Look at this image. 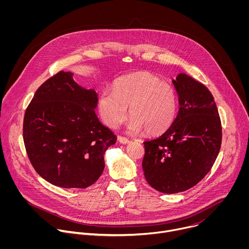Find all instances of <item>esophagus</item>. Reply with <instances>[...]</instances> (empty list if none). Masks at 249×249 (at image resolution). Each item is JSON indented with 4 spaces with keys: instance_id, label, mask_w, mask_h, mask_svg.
<instances>
[{
    "instance_id": "34e87169",
    "label": "esophagus",
    "mask_w": 249,
    "mask_h": 249,
    "mask_svg": "<svg viewBox=\"0 0 249 249\" xmlns=\"http://www.w3.org/2000/svg\"><path fill=\"white\" fill-rule=\"evenodd\" d=\"M118 140H119V142H120V143L121 144H129L130 143V140L129 139H127L126 137H118Z\"/></svg>"
}]
</instances>
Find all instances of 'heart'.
<instances>
[{"instance_id": "1", "label": "heart", "mask_w": 249, "mask_h": 249, "mask_svg": "<svg viewBox=\"0 0 249 249\" xmlns=\"http://www.w3.org/2000/svg\"><path fill=\"white\" fill-rule=\"evenodd\" d=\"M129 129L159 134L165 131L176 115L177 100L172 86L160 78L140 72L119 78L113 91L104 90L98 99V110L105 124L117 128L127 117Z\"/></svg>"}]
</instances>
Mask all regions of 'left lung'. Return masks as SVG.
Listing matches in <instances>:
<instances>
[{"label": "left lung", "instance_id": "obj_1", "mask_svg": "<svg viewBox=\"0 0 249 249\" xmlns=\"http://www.w3.org/2000/svg\"><path fill=\"white\" fill-rule=\"evenodd\" d=\"M179 109L169 128L144 142L143 170L156 190L173 194L200 182L214 164L222 144V123L209 89L185 74L172 81Z\"/></svg>", "mask_w": 249, "mask_h": 249}]
</instances>
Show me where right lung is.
Listing matches in <instances>:
<instances>
[{
	"instance_id": "add662e5",
	"label": "right lung",
	"mask_w": 249,
	"mask_h": 249,
	"mask_svg": "<svg viewBox=\"0 0 249 249\" xmlns=\"http://www.w3.org/2000/svg\"><path fill=\"white\" fill-rule=\"evenodd\" d=\"M97 93L60 71L35 91L24 113L27 157L42 178L63 188H87L104 169V153L116 136L95 112Z\"/></svg>"
}]
</instances>
